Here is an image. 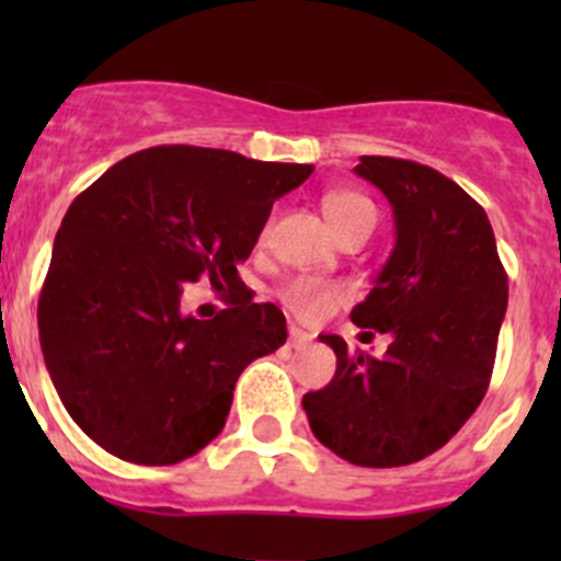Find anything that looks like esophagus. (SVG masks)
Returning <instances> with one entry per match:
<instances>
[{
  "label": "esophagus",
  "instance_id": "1",
  "mask_svg": "<svg viewBox=\"0 0 561 561\" xmlns=\"http://www.w3.org/2000/svg\"><path fill=\"white\" fill-rule=\"evenodd\" d=\"M309 342H312V336H309L307 331H301V328H296V325L290 328V339H287V344H290L293 350H301V347H307Z\"/></svg>",
  "mask_w": 561,
  "mask_h": 561
}]
</instances>
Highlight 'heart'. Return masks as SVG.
Returning <instances> with one entry per match:
<instances>
[{"instance_id": "heart-1", "label": "heart", "mask_w": 561, "mask_h": 561, "mask_svg": "<svg viewBox=\"0 0 561 561\" xmlns=\"http://www.w3.org/2000/svg\"><path fill=\"white\" fill-rule=\"evenodd\" d=\"M322 211H325L328 225L333 228V233L342 236L347 230L358 228V225H375V203L366 195L353 190H333L322 197ZM271 225H265L263 239L268 236ZM344 298V290L331 282H317V279H301L293 282L285 293H282V301L290 309L293 314L301 317V320H322L339 301Z\"/></svg>"}]
</instances>
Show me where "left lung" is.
Wrapping results in <instances>:
<instances>
[{"mask_svg": "<svg viewBox=\"0 0 561 561\" xmlns=\"http://www.w3.org/2000/svg\"><path fill=\"white\" fill-rule=\"evenodd\" d=\"M355 173L393 206L396 247L350 320L390 333V344L375 358L320 336L336 353V375L304 396V410L344 461L404 467L443 448L483 401L507 274L483 206L448 175L396 157H360Z\"/></svg>", "mask_w": 561, "mask_h": 561, "instance_id": "obj_1", "label": "left lung"}]
</instances>
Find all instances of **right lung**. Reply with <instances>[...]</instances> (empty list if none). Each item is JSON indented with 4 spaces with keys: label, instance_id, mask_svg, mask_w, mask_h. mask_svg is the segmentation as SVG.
Masks as SVG:
<instances>
[{
    "label": "right lung",
    "instance_id": "add662e5",
    "mask_svg": "<svg viewBox=\"0 0 561 561\" xmlns=\"http://www.w3.org/2000/svg\"><path fill=\"white\" fill-rule=\"evenodd\" d=\"M312 165L203 146L135 151L67 208L37 301L39 347L61 404L107 454L146 467L184 461L228 421L241 371L287 342L285 314L254 304L236 265L276 197ZM208 275L231 304L180 314Z\"/></svg>",
    "mask_w": 561,
    "mask_h": 561
}]
</instances>
